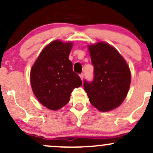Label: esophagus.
I'll list each match as a JSON object with an SVG mask.
<instances>
[{"mask_svg": "<svg viewBox=\"0 0 153 153\" xmlns=\"http://www.w3.org/2000/svg\"><path fill=\"white\" fill-rule=\"evenodd\" d=\"M80 79H81L82 80H83V78H84V75L82 74H82H80Z\"/></svg>", "mask_w": 153, "mask_h": 153, "instance_id": "esophagus-1", "label": "esophagus"}]
</instances>
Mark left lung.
I'll return each mask as SVG.
<instances>
[{"mask_svg": "<svg viewBox=\"0 0 153 153\" xmlns=\"http://www.w3.org/2000/svg\"><path fill=\"white\" fill-rule=\"evenodd\" d=\"M94 77L83 87L93 106L101 111L117 108L129 91L131 73L127 63L114 47L105 42L88 46Z\"/></svg>", "mask_w": 153, "mask_h": 153, "instance_id": "1", "label": "left lung"}]
</instances>
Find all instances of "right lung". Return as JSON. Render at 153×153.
Segmentation results:
<instances>
[{"mask_svg":"<svg viewBox=\"0 0 153 153\" xmlns=\"http://www.w3.org/2000/svg\"><path fill=\"white\" fill-rule=\"evenodd\" d=\"M72 47L71 42H52L42 51L31 68L33 92L38 101L51 110H58L67 104L73 89L82 85L68 58Z\"/></svg>","mask_w":153,"mask_h":153,"instance_id":"right-lung-1","label":"right lung"}]
</instances>
